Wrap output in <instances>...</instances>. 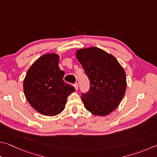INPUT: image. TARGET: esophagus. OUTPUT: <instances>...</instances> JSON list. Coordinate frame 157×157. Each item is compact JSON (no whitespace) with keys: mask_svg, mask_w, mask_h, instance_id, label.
<instances>
[{"mask_svg":"<svg viewBox=\"0 0 157 157\" xmlns=\"http://www.w3.org/2000/svg\"><path fill=\"white\" fill-rule=\"evenodd\" d=\"M74 87H75V90H78V83H75V84H74Z\"/></svg>","mask_w":157,"mask_h":157,"instance_id":"34e87169","label":"esophagus"}]
</instances>
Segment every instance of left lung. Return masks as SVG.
<instances>
[{"instance_id":"obj_1","label":"left lung","mask_w":157,"mask_h":157,"mask_svg":"<svg viewBox=\"0 0 157 157\" xmlns=\"http://www.w3.org/2000/svg\"><path fill=\"white\" fill-rule=\"evenodd\" d=\"M75 55L91 82L89 91L81 96L85 108L94 115H108L125 94V71L115 57L98 48L79 49Z\"/></svg>"}]
</instances>
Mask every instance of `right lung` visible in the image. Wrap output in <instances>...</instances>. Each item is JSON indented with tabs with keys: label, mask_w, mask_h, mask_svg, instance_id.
Here are the masks:
<instances>
[{
	"label": "right lung",
	"mask_w": 157,
	"mask_h": 157,
	"mask_svg": "<svg viewBox=\"0 0 157 157\" xmlns=\"http://www.w3.org/2000/svg\"><path fill=\"white\" fill-rule=\"evenodd\" d=\"M55 53L42 55L28 69L23 81L25 96L31 107L42 115L53 116L64 109L66 100L75 91L63 80Z\"/></svg>",
	"instance_id": "right-lung-1"
}]
</instances>
